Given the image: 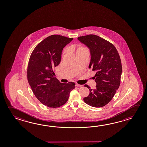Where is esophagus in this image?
<instances>
[{
    "mask_svg": "<svg viewBox=\"0 0 147 147\" xmlns=\"http://www.w3.org/2000/svg\"><path fill=\"white\" fill-rule=\"evenodd\" d=\"M75 86H77V87H82L83 85H80V84H76Z\"/></svg>",
    "mask_w": 147,
    "mask_h": 147,
    "instance_id": "34e87169",
    "label": "esophagus"
}]
</instances>
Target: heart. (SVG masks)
<instances>
[{"mask_svg":"<svg viewBox=\"0 0 147 147\" xmlns=\"http://www.w3.org/2000/svg\"><path fill=\"white\" fill-rule=\"evenodd\" d=\"M87 51V49H86V48H85V47H78V48L77 49V51H76V53L78 52V51Z\"/></svg>","mask_w":147,"mask_h":147,"instance_id":"obj_1","label":"heart"}]
</instances>
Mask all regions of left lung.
<instances>
[{
  "label": "left lung",
  "mask_w": 147,
  "mask_h": 147,
  "mask_svg": "<svg viewBox=\"0 0 147 147\" xmlns=\"http://www.w3.org/2000/svg\"><path fill=\"white\" fill-rule=\"evenodd\" d=\"M78 39L89 49V68L96 72L94 77L96 88L85 85L90 92L84 101L93 107H102L112 99L120 85L122 67L119 54L113 45L97 35L90 34Z\"/></svg>",
  "instance_id": "1"
}]
</instances>
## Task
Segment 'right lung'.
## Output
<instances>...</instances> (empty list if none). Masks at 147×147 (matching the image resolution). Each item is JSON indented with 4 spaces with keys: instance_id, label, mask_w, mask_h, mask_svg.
<instances>
[{
    "instance_id": "right-lung-1",
    "label": "right lung",
    "mask_w": 147,
    "mask_h": 147,
    "mask_svg": "<svg viewBox=\"0 0 147 147\" xmlns=\"http://www.w3.org/2000/svg\"><path fill=\"white\" fill-rule=\"evenodd\" d=\"M73 38L53 35L36 46L28 64V80L37 99L49 108L63 105L75 88L74 82L61 83L55 76L53 69L61 62L64 47Z\"/></svg>"
}]
</instances>
